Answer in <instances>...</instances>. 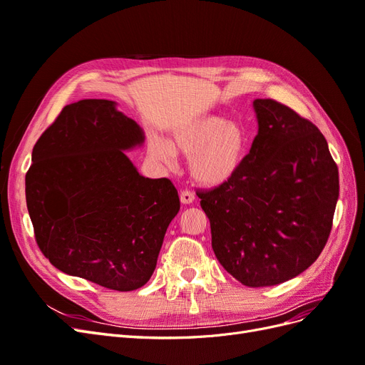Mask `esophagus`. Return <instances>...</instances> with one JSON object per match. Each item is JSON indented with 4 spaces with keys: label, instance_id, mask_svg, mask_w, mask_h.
Returning a JSON list of instances; mask_svg holds the SVG:
<instances>
[{
    "label": "esophagus",
    "instance_id": "esophagus-1",
    "mask_svg": "<svg viewBox=\"0 0 365 365\" xmlns=\"http://www.w3.org/2000/svg\"><path fill=\"white\" fill-rule=\"evenodd\" d=\"M180 200L182 204H192L195 201V195L192 190H182L181 195H180Z\"/></svg>",
    "mask_w": 365,
    "mask_h": 365
}]
</instances>
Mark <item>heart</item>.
Instances as JSON below:
<instances>
[{"label":"heart","instance_id":"b5f03b06","mask_svg":"<svg viewBox=\"0 0 365 365\" xmlns=\"http://www.w3.org/2000/svg\"><path fill=\"white\" fill-rule=\"evenodd\" d=\"M189 157V170L196 182L216 187L233 180L250 152V137L236 120L219 115H197L173 130L170 146L160 138L150 140V153L170 163L173 152Z\"/></svg>","mask_w":365,"mask_h":365}]
</instances>
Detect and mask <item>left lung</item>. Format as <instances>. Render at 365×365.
Here are the masks:
<instances>
[{
  "label": "left lung",
  "mask_w": 365,
  "mask_h": 365,
  "mask_svg": "<svg viewBox=\"0 0 365 365\" xmlns=\"http://www.w3.org/2000/svg\"><path fill=\"white\" fill-rule=\"evenodd\" d=\"M259 132L233 180L196 189L219 263L250 288L274 286L318 259L334 224L338 165L311 120L254 101Z\"/></svg>",
  "instance_id": "left-lung-1"
}]
</instances>
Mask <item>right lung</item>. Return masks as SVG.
<instances>
[{
	"mask_svg": "<svg viewBox=\"0 0 365 365\" xmlns=\"http://www.w3.org/2000/svg\"><path fill=\"white\" fill-rule=\"evenodd\" d=\"M143 138L105 98L67 105L38 138L26 201L36 244L59 271L121 292L155 271L180 197L170 180L145 178L125 155Z\"/></svg>",
	"mask_w": 365,
	"mask_h": 365,
	"instance_id": "add662e5",
	"label": "right lung"
}]
</instances>
